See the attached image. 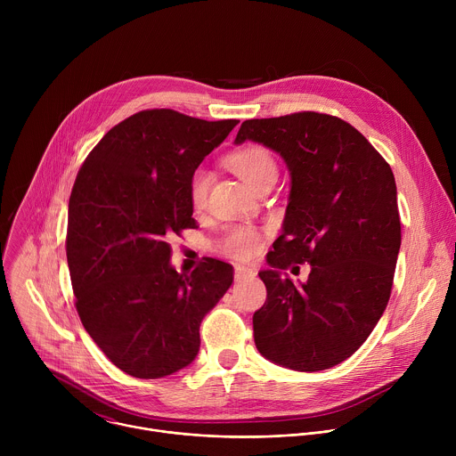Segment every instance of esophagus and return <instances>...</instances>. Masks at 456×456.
<instances>
[{"label": "esophagus", "mask_w": 456, "mask_h": 456, "mask_svg": "<svg viewBox=\"0 0 456 456\" xmlns=\"http://www.w3.org/2000/svg\"><path fill=\"white\" fill-rule=\"evenodd\" d=\"M254 276H256L254 269L240 267V265L234 267V278H236V281H241V280H247V278H254Z\"/></svg>", "instance_id": "obj_1"}]
</instances>
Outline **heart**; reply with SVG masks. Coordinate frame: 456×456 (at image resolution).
I'll list each match as a JSON object with an SVG mask.
<instances>
[{
	"mask_svg": "<svg viewBox=\"0 0 456 456\" xmlns=\"http://www.w3.org/2000/svg\"><path fill=\"white\" fill-rule=\"evenodd\" d=\"M227 166L252 189L271 176L276 178L278 173L274 157L265 148L259 146H250L229 155ZM209 183L211 175L206 169H197L192 173L189 182V200L194 209L200 211L206 208ZM216 248L218 252L238 259V262H248L262 248V236L254 227L234 225L220 236Z\"/></svg>",
	"mask_w": 456,
	"mask_h": 456,
	"instance_id": "heart-1",
	"label": "heart"
}]
</instances>
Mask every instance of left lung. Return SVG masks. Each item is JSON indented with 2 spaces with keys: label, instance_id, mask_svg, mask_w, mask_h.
I'll use <instances>...</instances> for the list:
<instances>
[{
  "label": "left lung",
  "instance_id": "obj_1",
  "mask_svg": "<svg viewBox=\"0 0 456 456\" xmlns=\"http://www.w3.org/2000/svg\"><path fill=\"white\" fill-rule=\"evenodd\" d=\"M259 142L290 171L283 232L259 273L265 305L254 312V343L269 361L319 371L348 359L368 339L392 294L401 248L394 171L339 117L299 111L245 120L236 144ZM311 264L305 284L282 276Z\"/></svg>",
  "mask_w": 456,
  "mask_h": 456
}]
</instances>
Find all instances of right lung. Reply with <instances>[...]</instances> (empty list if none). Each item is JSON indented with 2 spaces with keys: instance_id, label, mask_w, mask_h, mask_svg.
<instances>
[{
  "instance_id": "1",
  "label": "right lung",
  "mask_w": 456,
  "mask_h": 456,
  "mask_svg": "<svg viewBox=\"0 0 456 456\" xmlns=\"http://www.w3.org/2000/svg\"><path fill=\"white\" fill-rule=\"evenodd\" d=\"M236 124L144 110L113 126L77 173L67 231L76 308L127 375L159 379L191 364L202 319L232 283V267L213 257L178 274L169 238L197 227L191 176Z\"/></svg>"
}]
</instances>
